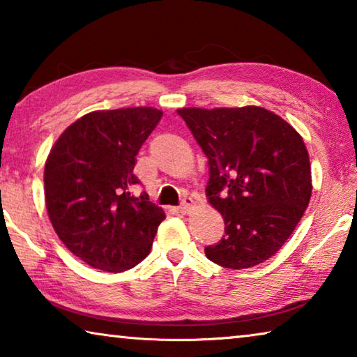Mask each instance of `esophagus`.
Wrapping results in <instances>:
<instances>
[{"label": "esophagus", "mask_w": 357, "mask_h": 357, "mask_svg": "<svg viewBox=\"0 0 357 357\" xmlns=\"http://www.w3.org/2000/svg\"><path fill=\"white\" fill-rule=\"evenodd\" d=\"M192 206H193V200H192V198H190V197H184L183 202H181V204L178 206V209H179V213L185 214V213H189Z\"/></svg>", "instance_id": "34e87169"}]
</instances>
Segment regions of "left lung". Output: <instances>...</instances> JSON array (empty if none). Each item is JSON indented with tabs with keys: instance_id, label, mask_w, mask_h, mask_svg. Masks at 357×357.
I'll return each instance as SVG.
<instances>
[{
	"instance_id": "8db88e82",
	"label": "left lung",
	"mask_w": 357,
	"mask_h": 357,
	"mask_svg": "<svg viewBox=\"0 0 357 357\" xmlns=\"http://www.w3.org/2000/svg\"><path fill=\"white\" fill-rule=\"evenodd\" d=\"M178 113L208 157L206 197L225 222V234L204 253L229 269L263 263L285 244L309 204L304 140L261 107Z\"/></svg>"
}]
</instances>
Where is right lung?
Masks as SVG:
<instances>
[{
    "label": "right lung",
    "instance_id": "add662e5",
    "mask_svg": "<svg viewBox=\"0 0 357 357\" xmlns=\"http://www.w3.org/2000/svg\"><path fill=\"white\" fill-rule=\"evenodd\" d=\"M162 118L149 107L93 112L66 129L45 162L48 217L63 244L96 269L123 273L148 255L165 219L140 179L137 154Z\"/></svg>",
    "mask_w": 357,
    "mask_h": 357
}]
</instances>
